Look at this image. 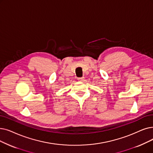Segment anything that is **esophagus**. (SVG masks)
<instances>
[{
    "label": "esophagus",
    "mask_w": 153,
    "mask_h": 153,
    "mask_svg": "<svg viewBox=\"0 0 153 153\" xmlns=\"http://www.w3.org/2000/svg\"><path fill=\"white\" fill-rule=\"evenodd\" d=\"M77 79H77L78 81H82L84 80V77H82L77 78Z\"/></svg>",
    "instance_id": "obj_1"
}]
</instances>
